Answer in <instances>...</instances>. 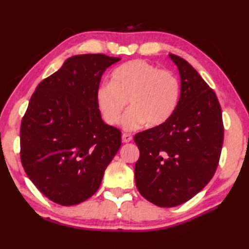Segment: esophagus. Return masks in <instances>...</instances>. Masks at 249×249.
I'll return each mask as SVG.
<instances>
[{
  "instance_id": "34e87169",
  "label": "esophagus",
  "mask_w": 249,
  "mask_h": 249,
  "mask_svg": "<svg viewBox=\"0 0 249 249\" xmlns=\"http://www.w3.org/2000/svg\"><path fill=\"white\" fill-rule=\"evenodd\" d=\"M122 139H123V142L124 143H128L132 141V135L131 134H127V133H124L123 135H122Z\"/></svg>"
}]
</instances>
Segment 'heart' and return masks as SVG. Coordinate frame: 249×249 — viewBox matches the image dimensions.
<instances>
[{"instance_id": "b5f03b06", "label": "heart", "mask_w": 249, "mask_h": 249, "mask_svg": "<svg viewBox=\"0 0 249 249\" xmlns=\"http://www.w3.org/2000/svg\"><path fill=\"white\" fill-rule=\"evenodd\" d=\"M179 97L176 76L143 59L118 66L111 81L103 82L96 91L98 108L109 125L120 123L128 100L131 108L122 121L126 131H135L145 124H164L176 110Z\"/></svg>"}]
</instances>
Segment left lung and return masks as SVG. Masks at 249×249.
<instances>
[{
	"instance_id": "8db88e82",
	"label": "left lung",
	"mask_w": 249,
	"mask_h": 249,
	"mask_svg": "<svg viewBox=\"0 0 249 249\" xmlns=\"http://www.w3.org/2000/svg\"><path fill=\"white\" fill-rule=\"evenodd\" d=\"M180 75V97L166 123L134 136V168L143 197L161 208L187 202L211 180L223 144L221 107L214 91L185 59L169 54Z\"/></svg>"
}]
</instances>
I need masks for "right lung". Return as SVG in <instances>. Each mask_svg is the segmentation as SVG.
Wrapping results in <instances>:
<instances>
[{"mask_svg":"<svg viewBox=\"0 0 249 249\" xmlns=\"http://www.w3.org/2000/svg\"><path fill=\"white\" fill-rule=\"evenodd\" d=\"M121 57L75 55L43 80L21 122V162L51 201L70 206L91 197L122 144L96 100L101 76Z\"/></svg>","mask_w":249,"mask_h":249,"instance_id":"right-lung-1","label":"right lung"}]
</instances>
